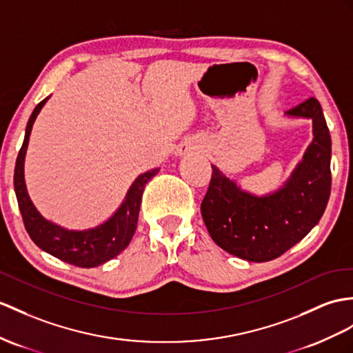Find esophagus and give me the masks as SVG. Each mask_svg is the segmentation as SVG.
<instances>
[{
  "instance_id": "34e87169",
  "label": "esophagus",
  "mask_w": 353,
  "mask_h": 353,
  "mask_svg": "<svg viewBox=\"0 0 353 353\" xmlns=\"http://www.w3.org/2000/svg\"><path fill=\"white\" fill-rule=\"evenodd\" d=\"M196 151H199V145H197L196 141H190V142L183 143L181 147H179L178 154L179 156H185V154H193Z\"/></svg>"
}]
</instances>
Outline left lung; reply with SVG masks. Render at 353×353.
Instances as JSON below:
<instances>
[{
  "mask_svg": "<svg viewBox=\"0 0 353 353\" xmlns=\"http://www.w3.org/2000/svg\"><path fill=\"white\" fill-rule=\"evenodd\" d=\"M312 119L313 141L290 176L276 190L256 194L212 166L201 211L212 241L247 262H268L310 232L331 193V136L321 103L308 99L285 114Z\"/></svg>",
  "mask_w": 353,
  "mask_h": 353,
  "instance_id": "8db88e82",
  "label": "left lung"
}]
</instances>
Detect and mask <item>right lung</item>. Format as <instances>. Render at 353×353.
<instances>
[{"instance_id": "add662e5", "label": "right lung", "mask_w": 353, "mask_h": 353, "mask_svg": "<svg viewBox=\"0 0 353 353\" xmlns=\"http://www.w3.org/2000/svg\"><path fill=\"white\" fill-rule=\"evenodd\" d=\"M49 97L41 100L32 110L27 128H25L23 143L14 166L13 183L16 197H18L25 229H27L34 244L59 261L81 266V268H94V266L114 259L130 244L137 226L145 184L159 174L160 168H154L137 176L127 190L124 201L118 206V210L97 226L87 229H68L43 217L28 194L23 166L32 124Z\"/></svg>"}]
</instances>
